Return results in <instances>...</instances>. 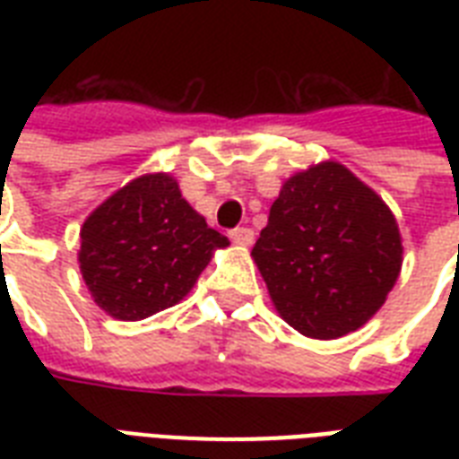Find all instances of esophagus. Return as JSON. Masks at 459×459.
Here are the masks:
<instances>
[{"label": "esophagus", "instance_id": "esophagus-1", "mask_svg": "<svg viewBox=\"0 0 459 459\" xmlns=\"http://www.w3.org/2000/svg\"><path fill=\"white\" fill-rule=\"evenodd\" d=\"M229 236L236 245H252V240H255V233H252V229H245V226L230 229Z\"/></svg>", "mask_w": 459, "mask_h": 459}]
</instances>
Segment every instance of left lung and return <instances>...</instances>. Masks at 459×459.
<instances>
[{"label":"left lung","instance_id":"left-lung-1","mask_svg":"<svg viewBox=\"0 0 459 459\" xmlns=\"http://www.w3.org/2000/svg\"><path fill=\"white\" fill-rule=\"evenodd\" d=\"M283 319L309 338H341L377 314L403 264L398 223L335 161L295 173L252 247Z\"/></svg>","mask_w":459,"mask_h":459}]
</instances>
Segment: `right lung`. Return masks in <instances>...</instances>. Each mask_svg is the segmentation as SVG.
I'll return each mask as SVG.
<instances>
[{
    "label": "right lung",
    "mask_w": 459,
    "mask_h": 459,
    "mask_svg": "<svg viewBox=\"0 0 459 459\" xmlns=\"http://www.w3.org/2000/svg\"><path fill=\"white\" fill-rule=\"evenodd\" d=\"M229 238L209 229L166 173L140 176L85 219L82 279L104 312L140 321L173 307Z\"/></svg>",
    "instance_id": "add662e5"
}]
</instances>
